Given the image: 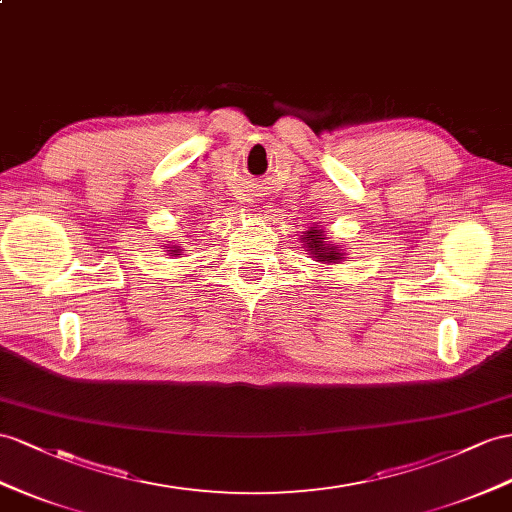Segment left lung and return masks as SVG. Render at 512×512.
Listing matches in <instances>:
<instances>
[{"instance_id":"left-lung-1","label":"left lung","mask_w":512,"mask_h":512,"mask_svg":"<svg viewBox=\"0 0 512 512\" xmlns=\"http://www.w3.org/2000/svg\"><path fill=\"white\" fill-rule=\"evenodd\" d=\"M303 233L305 235H303V238H300V242H303L305 251H309V255L316 259V261H320V264H339V261H346L344 246L326 242L324 229L309 227Z\"/></svg>"}]
</instances>
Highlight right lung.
<instances>
[{
	"label": "right lung",
	"mask_w": 512,
	"mask_h": 512,
	"mask_svg": "<svg viewBox=\"0 0 512 512\" xmlns=\"http://www.w3.org/2000/svg\"><path fill=\"white\" fill-rule=\"evenodd\" d=\"M166 248H170V251H168V255H170V257H177V255H181V251H183V248H181V246H177V244H168Z\"/></svg>",
	"instance_id": "right-lung-1"
}]
</instances>
